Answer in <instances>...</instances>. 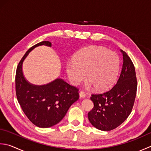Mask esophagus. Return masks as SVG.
<instances>
[{
  "label": "esophagus",
  "instance_id": "1",
  "mask_svg": "<svg viewBox=\"0 0 151 151\" xmlns=\"http://www.w3.org/2000/svg\"><path fill=\"white\" fill-rule=\"evenodd\" d=\"M79 96L81 97V98H84L86 97V94L84 91H80L79 92Z\"/></svg>",
  "mask_w": 151,
  "mask_h": 151
}]
</instances>
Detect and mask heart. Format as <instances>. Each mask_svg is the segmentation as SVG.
<instances>
[{
  "instance_id": "obj_1",
  "label": "heart",
  "mask_w": 151,
  "mask_h": 151,
  "mask_svg": "<svg viewBox=\"0 0 151 151\" xmlns=\"http://www.w3.org/2000/svg\"><path fill=\"white\" fill-rule=\"evenodd\" d=\"M120 58L116 53L101 46H91L76 52L73 61L66 65L70 82L77 85L86 78L88 86L97 90L109 89L116 81L119 73Z\"/></svg>"
}]
</instances>
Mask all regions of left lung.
Returning <instances> with one entry per match:
<instances>
[{
  "label": "left lung",
  "mask_w": 151,
  "mask_h": 151,
  "mask_svg": "<svg viewBox=\"0 0 151 151\" xmlns=\"http://www.w3.org/2000/svg\"><path fill=\"white\" fill-rule=\"evenodd\" d=\"M123 56L122 70L116 84L107 92L92 94L93 107L88 114L91 125L102 131L119 126L130 114L136 96L137 82L131 59L120 50Z\"/></svg>",
  "instance_id": "1"
}]
</instances>
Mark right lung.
I'll list each match as a JSON object with an SVG mask.
<instances>
[{
	"label": "right lung",
	"mask_w": 151,
	"mask_h": 151,
	"mask_svg": "<svg viewBox=\"0 0 151 151\" xmlns=\"http://www.w3.org/2000/svg\"><path fill=\"white\" fill-rule=\"evenodd\" d=\"M51 47L49 41H42L29 49L17 65L16 91L17 101L31 122L39 128H50L57 124L67 111L79 98L78 90L63 79L58 78L44 85H34L23 75V63L29 53L37 46Z\"/></svg>",
	"instance_id": "obj_1"
}]
</instances>
